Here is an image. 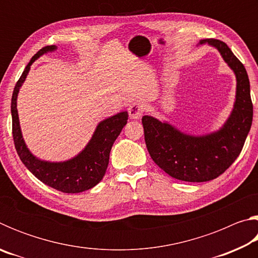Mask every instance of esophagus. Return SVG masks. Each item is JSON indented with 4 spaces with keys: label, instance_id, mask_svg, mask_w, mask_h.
I'll return each mask as SVG.
<instances>
[{
    "label": "esophagus",
    "instance_id": "34e87169",
    "mask_svg": "<svg viewBox=\"0 0 258 258\" xmlns=\"http://www.w3.org/2000/svg\"><path fill=\"white\" fill-rule=\"evenodd\" d=\"M128 115L131 119H139L143 115V109L139 103H132L128 107Z\"/></svg>",
    "mask_w": 258,
    "mask_h": 258
}]
</instances>
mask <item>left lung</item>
<instances>
[{
	"label": "left lung",
	"mask_w": 258,
	"mask_h": 258,
	"mask_svg": "<svg viewBox=\"0 0 258 258\" xmlns=\"http://www.w3.org/2000/svg\"><path fill=\"white\" fill-rule=\"evenodd\" d=\"M220 52L235 76L233 108L224 124L211 133L192 135L182 132L166 120L143 116L147 149L152 160L176 180L206 182L224 173L238 158L252 121L250 85L246 68L220 40H202Z\"/></svg>",
	"instance_id": "8db88e82"
}]
</instances>
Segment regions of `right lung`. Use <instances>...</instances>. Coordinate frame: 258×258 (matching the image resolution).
Wrapping results in <instances>:
<instances>
[{"instance_id":"add662e5","label":"right lung","mask_w":258,"mask_h":258,"mask_svg":"<svg viewBox=\"0 0 258 258\" xmlns=\"http://www.w3.org/2000/svg\"><path fill=\"white\" fill-rule=\"evenodd\" d=\"M56 50L58 47L55 45L41 49L29 61L23 75L17 82L11 99L12 134H14L16 150L21 161L35 177H37L44 184L64 194H78L95 186L102 180L109 164L111 147L127 123L128 113L127 111H121L100 121L84 149L71 159L50 161L35 156L26 145L21 132L17 100H18L20 87L27 78L30 66L40 56Z\"/></svg>"}]
</instances>
